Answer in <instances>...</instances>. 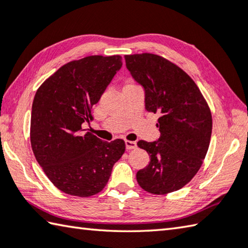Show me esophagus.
<instances>
[{
	"mask_svg": "<svg viewBox=\"0 0 248 248\" xmlns=\"http://www.w3.org/2000/svg\"><path fill=\"white\" fill-rule=\"evenodd\" d=\"M137 147V142L134 141H125V148H127L128 151L130 150H134V148Z\"/></svg>",
	"mask_w": 248,
	"mask_h": 248,
	"instance_id": "1",
	"label": "esophagus"
}]
</instances>
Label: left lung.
Masks as SVG:
<instances>
[{
  "label": "left lung",
  "instance_id": "left-lung-1",
  "mask_svg": "<svg viewBox=\"0 0 248 248\" xmlns=\"http://www.w3.org/2000/svg\"><path fill=\"white\" fill-rule=\"evenodd\" d=\"M132 77L145 90V108L158 112V141H139L151 161L137 172L144 191L164 195L191 181L208 151L213 118L208 103L190 76L163 56L125 55Z\"/></svg>",
  "mask_w": 248,
  "mask_h": 248
}]
</instances>
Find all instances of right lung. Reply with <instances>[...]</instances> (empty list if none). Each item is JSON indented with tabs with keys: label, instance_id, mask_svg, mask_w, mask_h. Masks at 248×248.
Masks as SVG:
<instances>
[{
	"label": "right lung",
	"instance_id": "obj_1",
	"mask_svg": "<svg viewBox=\"0 0 248 248\" xmlns=\"http://www.w3.org/2000/svg\"><path fill=\"white\" fill-rule=\"evenodd\" d=\"M120 55H91L62 65L40 85L30 123L35 159L54 186L68 195L89 197L108 182L125 151L124 140L104 142L83 133L92 107L123 66Z\"/></svg>",
	"mask_w": 248,
	"mask_h": 248
}]
</instances>
